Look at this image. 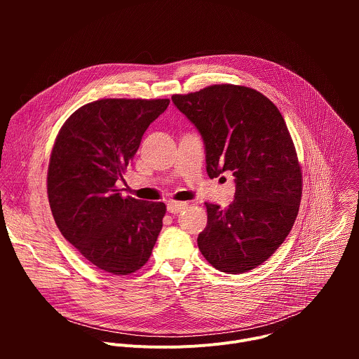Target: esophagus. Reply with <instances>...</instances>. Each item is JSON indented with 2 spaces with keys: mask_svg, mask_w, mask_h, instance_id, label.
<instances>
[{
  "mask_svg": "<svg viewBox=\"0 0 359 359\" xmlns=\"http://www.w3.org/2000/svg\"><path fill=\"white\" fill-rule=\"evenodd\" d=\"M187 208V203L183 201H169L168 203V212L172 215H177L182 210H184Z\"/></svg>",
  "mask_w": 359,
  "mask_h": 359,
  "instance_id": "1",
  "label": "esophagus"
}]
</instances>
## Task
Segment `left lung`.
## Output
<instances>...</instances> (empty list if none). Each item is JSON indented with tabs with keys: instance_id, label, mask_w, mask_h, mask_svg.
Returning a JSON list of instances; mask_svg holds the SVG:
<instances>
[{
	"instance_id": "1",
	"label": "left lung",
	"mask_w": 359,
	"mask_h": 359,
	"mask_svg": "<svg viewBox=\"0 0 359 359\" xmlns=\"http://www.w3.org/2000/svg\"><path fill=\"white\" fill-rule=\"evenodd\" d=\"M172 100L203 137L209 177L230 170L236 182L229 208L204 203L198 250L219 271L247 273L271 257L298 215L302 173L285 121L267 96L241 85H212Z\"/></svg>"
}]
</instances>
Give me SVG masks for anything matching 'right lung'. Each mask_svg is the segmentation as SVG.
Wrapping results in <instances>:
<instances>
[{"instance_id":"right-lung-1","label":"right lung","mask_w":359,"mask_h":359,"mask_svg":"<svg viewBox=\"0 0 359 359\" xmlns=\"http://www.w3.org/2000/svg\"><path fill=\"white\" fill-rule=\"evenodd\" d=\"M169 99H99L62 125L50 151L46 189L62 236L99 270L128 276L156 244L165 203L122 197L116 183L149 125Z\"/></svg>"}]
</instances>
